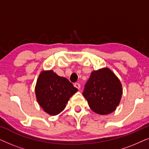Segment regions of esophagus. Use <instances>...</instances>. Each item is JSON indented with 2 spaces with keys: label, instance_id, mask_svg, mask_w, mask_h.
Masks as SVG:
<instances>
[{
  "label": "esophagus",
  "instance_id": "esophagus-1",
  "mask_svg": "<svg viewBox=\"0 0 149 149\" xmlns=\"http://www.w3.org/2000/svg\"><path fill=\"white\" fill-rule=\"evenodd\" d=\"M74 86L76 87V88H77L78 89H79L81 88V85H80V84H79V83H74Z\"/></svg>",
  "mask_w": 149,
  "mask_h": 149
}]
</instances>
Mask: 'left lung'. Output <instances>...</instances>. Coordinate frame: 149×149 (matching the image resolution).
<instances>
[{"mask_svg": "<svg viewBox=\"0 0 149 149\" xmlns=\"http://www.w3.org/2000/svg\"><path fill=\"white\" fill-rule=\"evenodd\" d=\"M121 94V82L109 68L91 72L83 92L91 109L100 115L113 113L119 105Z\"/></svg>", "mask_w": 149, "mask_h": 149, "instance_id": "obj_1", "label": "left lung"}]
</instances>
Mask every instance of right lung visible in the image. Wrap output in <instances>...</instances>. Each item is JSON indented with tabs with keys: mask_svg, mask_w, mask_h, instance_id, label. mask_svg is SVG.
Returning a JSON list of instances; mask_svg holds the SVG:
<instances>
[{
	"mask_svg": "<svg viewBox=\"0 0 149 149\" xmlns=\"http://www.w3.org/2000/svg\"><path fill=\"white\" fill-rule=\"evenodd\" d=\"M78 89L68 79L58 76L54 71H42L35 87L36 100L44 111L51 115L60 113L70 97Z\"/></svg>",
	"mask_w": 149,
	"mask_h": 149,
	"instance_id": "add662e5",
	"label": "right lung"
}]
</instances>
